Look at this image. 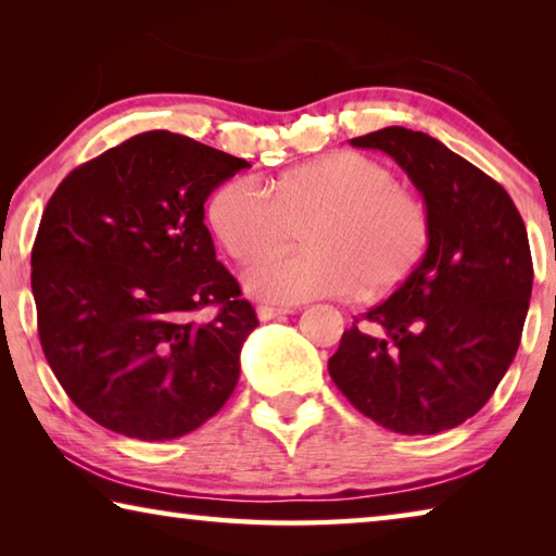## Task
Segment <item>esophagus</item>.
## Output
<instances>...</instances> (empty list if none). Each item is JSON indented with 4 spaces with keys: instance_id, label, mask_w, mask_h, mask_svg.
<instances>
[{
    "instance_id": "1",
    "label": "esophagus",
    "mask_w": 556,
    "mask_h": 556,
    "mask_svg": "<svg viewBox=\"0 0 556 556\" xmlns=\"http://www.w3.org/2000/svg\"><path fill=\"white\" fill-rule=\"evenodd\" d=\"M294 312V308H285V306H269V304H260L257 306V316L260 321H271V318H279V316H287Z\"/></svg>"
}]
</instances>
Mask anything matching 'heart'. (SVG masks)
<instances>
[{
  "label": "heart",
  "mask_w": 556,
  "mask_h": 556,
  "mask_svg": "<svg viewBox=\"0 0 556 556\" xmlns=\"http://www.w3.org/2000/svg\"><path fill=\"white\" fill-rule=\"evenodd\" d=\"M215 238L244 271L252 294L301 304L397 289L431 240V220L417 193L394 184L392 168L357 152H333L289 168L269 191L230 178L213 193ZM305 228L308 251L267 258Z\"/></svg>",
  "instance_id": "heart-1"
}]
</instances>
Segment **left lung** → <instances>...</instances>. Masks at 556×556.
Here are the masks:
<instances>
[{
    "mask_svg": "<svg viewBox=\"0 0 556 556\" xmlns=\"http://www.w3.org/2000/svg\"><path fill=\"white\" fill-rule=\"evenodd\" d=\"M351 144L407 172L431 240L390 299L343 333L328 372L380 427L439 434L491 400L520 345L532 294L525 223L501 184L425 131L384 127Z\"/></svg>",
    "mask_w": 556,
    "mask_h": 556,
    "instance_id": "obj_1",
    "label": "left lung"
}]
</instances>
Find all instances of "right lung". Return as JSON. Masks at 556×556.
<instances>
[{
	"label": "right lung",
	"mask_w": 556,
	"mask_h": 556,
	"mask_svg": "<svg viewBox=\"0 0 556 556\" xmlns=\"http://www.w3.org/2000/svg\"><path fill=\"white\" fill-rule=\"evenodd\" d=\"M250 164L144 131L63 178L31 250L39 338L75 407L129 439L199 429L240 378L257 314L215 260L203 203ZM203 307H215L203 319Z\"/></svg>",
	"instance_id": "add662e5"
}]
</instances>
